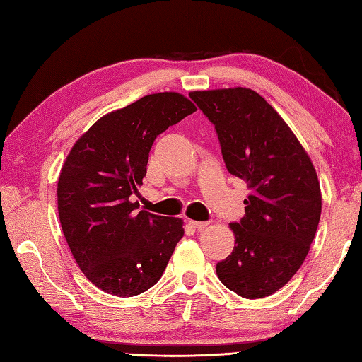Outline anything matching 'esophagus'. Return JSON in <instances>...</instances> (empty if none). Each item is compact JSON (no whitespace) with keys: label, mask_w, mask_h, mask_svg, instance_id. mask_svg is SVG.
Instances as JSON below:
<instances>
[{"label":"esophagus","mask_w":362,"mask_h":362,"mask_svg":"<svg viewBox=\"0 0 362 362\" xmlns=\"http://www.w3.org/2000/svg\"><path fill=\"white\" fill-rule=\"evenodd\" d=\"M189 226L193 227L194 230H199V232H201V230H204V228H206L209 227V222H199V221H189Z\"/></svg>","instance_id":"34e87169"}]
</instances>
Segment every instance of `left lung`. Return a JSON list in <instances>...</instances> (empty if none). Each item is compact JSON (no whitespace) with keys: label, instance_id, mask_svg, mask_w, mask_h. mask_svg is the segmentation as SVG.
I'll return each instance as SVG.
<instances>
[{"label":"left lung","instance_id":"1","mask_svg":"<svg viewBox=\"0 0 362 362\" xmlns=\"http://www.w3.org/2000/svg\"><path fill=\"white\" fill-rule=\"evenodd\" d=\"M209 118L230 174L247 182L245 214L230 224L232 255L218 279L244 298H263L303 264L322 211L319 179L294 132L257 91L244 87L191 91Z\"/></svg>","mask_w":362,"mask_h":362}]
</instances>
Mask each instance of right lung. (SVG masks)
Wrapping results in <instances>:
<instances>
[{"mask_svg": "<svg viewBox=\"0 0 362 362\" xmlns=\"http://www.w3.org/2000/svg\"><path fill=\"white\" fill-rule=\"evenodd\" d=\"M196 105L180 93L143 96L99 118L66 156L57 182L60 226L83 275L104 292L134 297L163 275L183 221L136 211L157 135Z\"/></svg>", "mask_w": 362, "mask_h": 362, "instance_id": "right-lung-1", "label": "right lung"}]
</instances>
